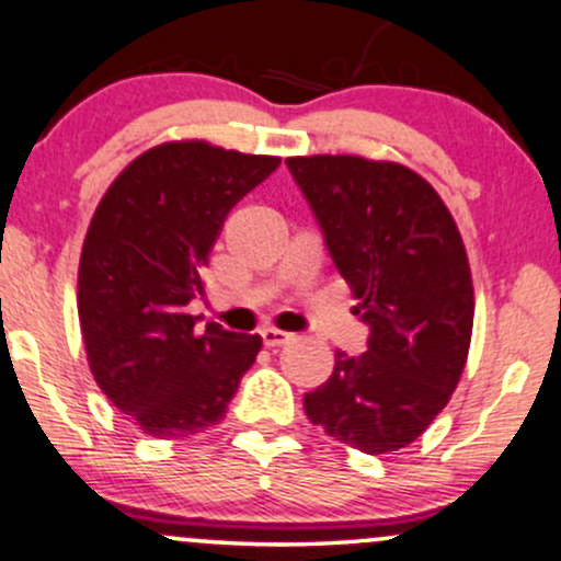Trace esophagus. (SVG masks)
Returning a JSON list of instances; mask_svg holds the SVG:
<instances>
[{
  "label": "esophagus",
  "instance_id": "obj_1",
  "mask_svg": "<svg viewBox=\"0 0 561 561\" xmlns=\"http://www.w3.org/2000/svg\"><path fill=\"white\" fill-rule=\"evenodd\" d=\"M261 337H263V345H266V347H279V345L289 343V340H293V334L276 330V327H266V330H261Z\"/></svg>",
  "mask_w": 561,
  "mask_h": 561
}]
</instances>
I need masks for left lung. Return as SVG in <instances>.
I'll list each match as a JSON object with an SVG mask.
<instances>
[{
	"mask_svg": "<svg viewBox=\"0 0 561 561\" xmlns=\"http://www.w3.org/2000/svg\"><path fill=\"white\" fill-rule=\"evenodd\" d=\"M356 313L362 356L334 353L302 409L345 446L379 456L414 443L446 409L472 340L474 289L459 227L427 179L392 160L287 158Z\"/></svg>",
	"mask_w": 561,
	"mask_h": 561,
	"instance_id": "8db88e82",
	"label": "left lung"
}]
</instances>
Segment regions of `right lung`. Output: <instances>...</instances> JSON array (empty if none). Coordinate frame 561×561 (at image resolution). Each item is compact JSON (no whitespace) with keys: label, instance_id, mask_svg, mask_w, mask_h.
<instances>
[{"label":"right lung","instance_id":"1","mask_svg":"<svg viewBox=\"0 0 561 561\" xmlns=\"http://www.w3.org/2000/svg\"><path fill=\"white\" fill-rule=\"evenodd\" d=\"M279 165L205 139L163 141L134 158L96 205L79 261V321L94 382L145 435L171 440L227 414L259 334H234L186 302L224 218Z\"/></svg>","mask_w":561,"mask_h":561}]
</instances>
